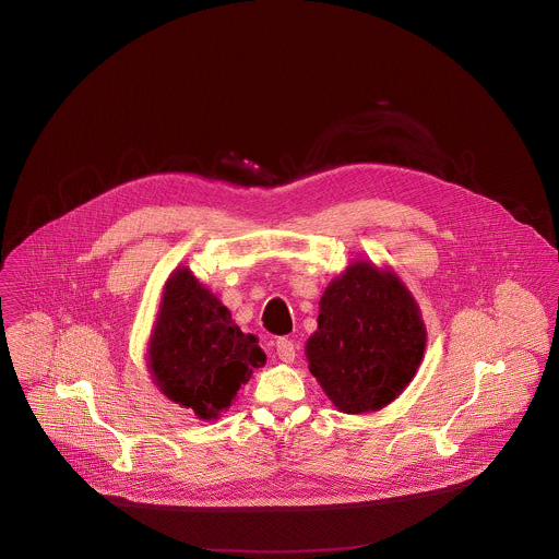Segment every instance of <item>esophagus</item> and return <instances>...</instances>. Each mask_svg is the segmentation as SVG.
<instances>
[{
    "mask_svg": "<svg viewBox=\"0 0 559 559\" xmlns=\"http://www.w3.org/2000/svg\"><path fill=\"white\" fill-rule=\"evenodd\" d=\"M276 354H278V358H281V360L292 362V360L296 358V345H294V341H292V338L281 336V338L276 341Z\"/></svg>",
    "mask_w": 559,
    "mask_h": 559,
    "instance_id": "34e87169",
    "label": "esophagus"
}]
</instances>
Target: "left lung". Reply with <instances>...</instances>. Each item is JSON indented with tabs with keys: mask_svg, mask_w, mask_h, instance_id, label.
Masks as SVG:
<instances>
[{
	"mask_svg": "<svg viewBox=\"0 0 559 559\" xmlns=\"http://www.w3.org/2000/svg\"><path fill=\"white\" fill-rule=\"evenodd\" d=\"M426 347L419 309L391 272L352 263L322 300L309 369L347 415L380 411L413 380Z\"/></svg>",
	"mask_w": 559,
	"mask_h": 559,
	"instance_id": "1",
	"label": "left lung"
}]
</instances>
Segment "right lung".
Returning <instances> with one entry per match:
<instances>
[{
	"mask_svg": "<svg viewBox=\"0 0 559 559\" xmlns=\"http://www.w3.org/2000/svg\"><path fill=\"white\" fill-rule=\"evenodd\" d=\"M148 362L159 389L199 419L228 408L252 369L265 362L254 335H243L228 309L188 270L166 283Z\"/></svg>",
	"mask_w": 559,
	"mask_h": 559,
	"instance_id": "1",
	"label": "right lung"
}]
</instances>
